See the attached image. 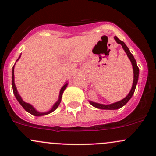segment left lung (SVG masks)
<instances>
[{"instance_id":"obj_1","label":"left lung","mask_w":156,"mask_h":156,"mask_svg":"<svg viewBox=\"0 0 156 156\" xmlns=\"http://www.w3.org/2000/svg\"><path fill=\"white\" fill-rule=\"evenodd\" d=\"M114 39H115V41H116L117 43L122 45L123 49H124L125 52H126L127 55H128V58H129L130 61H131V65H132V67H133V70H134V80H133L132 87H131V91H130V92L128 93V94L126 98H123L122 100L113 103V104H99V103H95V102L91 101H89L90 104H91V105H92L93 107H96V108L101 109V110H117V109L121 108L122 107L126 105L127 103L128 102V101L131 98V97L133 96V94L134 93V91H135V89H136V86H137V84L138 77H139V68H138L137 62H136V60L135 58H134V55L131 53L129 49H128V46H126V43L123 42V41H120L116 36L114 37Z\"/></svg>"}]
</instances>
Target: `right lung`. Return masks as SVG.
Returning <instances> with one entry per match:
<instances>
[{
    "label": "right lung",
    "mask_w": 156,
    "mask_h": 156,
    "mask_svg": "<svg viewBox=\"0 0 156 156\" xmlns=\"http://www.w3.org/2000/svg\"><path fill=\"white\" fill-rule=\"evenodd\" d=\"M20 57H21V55H20V56L19 57V58L16 60V62L19 60V58H20ZM15 65H16V63H15ZM15 65H14V66L12 67V90H13L14 95H15L16 98L17 99V101H18L19 104H21V106H22V107H23V108L25 109V110H26L27 112H28V113L31 114V115H35V116H41V115H47V114L51 113L52 112H53L54 110H55L56 109L58 108V107L59 104H60L61 101H62V94H63L64 91H65V89L67 88V84H68V83H65V85L62 86V88L60 90V92H59L58 99L57 101H56L53 104V106H52V109H51L50 110H49V111H47V112H44V113H42V112H39V111H37V110L36 109H35L34 107L33 106L31 105V104H28V103H26V102L22 100V97L20 96V94H19L18 91H17V89H16V85H15V80H14V78H15V77H14V67H15Z\"/></svg>",
    "instance_id": "add662e5"
}]
</instances>
